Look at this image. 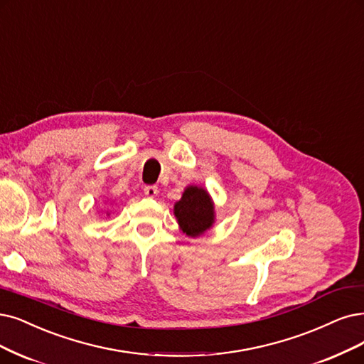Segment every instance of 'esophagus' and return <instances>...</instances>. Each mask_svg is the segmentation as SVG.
I'll return each mask as SVG.
<instances>
[{"mask_svg":"<svg viewBox=\"0 0 364 364\" xmlns=\"http://www.w3.org/2000/svg\"><path fill=\"white\" fill-rule=\"evenodd\" d=\"M144 193H145L148 198H156L157 193H159V189H157L156 186H145Z\"/></svg>","mask_w":364,"mask_h":364,"instance_id":"34e87169","label":"esophagus"}]
</instances>
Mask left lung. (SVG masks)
Here are the masks:
<instances>
[{
    "label": "left lung",
    "instance_id": "obj_1",
    "mask_svg": "<svg viewBox=\"0 0 364 364\" xmlns=\"http://www.w3.org/2000/svg\"><path fill=\"white\" fill-rule=\"evenodd\" d=\"M173 216L186 235L198 238L216 223L214 200L205 187L191 184L184 189L181 199L175 203Z\"/></svg>",
    "mask_w": 364,
    "mask_h": 364
}]
</instances>
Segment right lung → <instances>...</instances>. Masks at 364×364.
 Returning a JSON list of instances; mask_svg holds the SVG:
<instances>
[{
	"label": "right lung",
	"mask_w": 364,
	"mask_h": 364,
	"mask_svg": "<svg viewBox=\"0 0 364 364\" xmlns=\"http://www.w3.org/2000/svg\"><path fill=\"white\" fill-rule=\"evenodd\" d=\"M107 216H109V213H107Z\"/></svg>",
	"instance_id": "right-lung-1"
}]
</instances>
